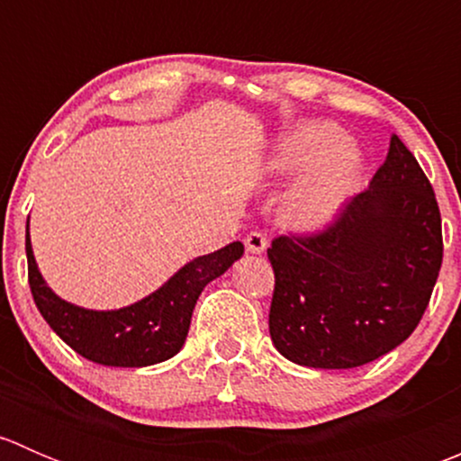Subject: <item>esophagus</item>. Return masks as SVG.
Returning a JSON list of instances; mask_svg holds the SVG:
<instances>
[{
  "mask_svg": "<svg viewBox=\"0 0 461 461\" xmlns=\"http://www.w3.org/2000/svg\"><path fill=\"white\" fill-rule=\"evenodd\" d=\"M245 249L249 254H263L267 249V239H265L263 231H249L245 236Z\"/></svg>",
  "mask_w": 461,
  "mask_h": 461,
  "instance_id": "34e87169",
  "label": "esophagus"
}]
</instances>
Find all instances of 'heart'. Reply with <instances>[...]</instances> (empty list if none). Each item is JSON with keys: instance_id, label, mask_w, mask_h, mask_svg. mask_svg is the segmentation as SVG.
Returning <instances> with one entry per match:
<instances>
[{"instance_id": "1", "label": "heart", "mask_w": 461, "mask_h": 461, "mask_svg": "<svg viewBox=\"0 0 461 461\" xmlns=\"http://www.w3.org/2000/svg\"><path fill=\"white\" fill-rule=\"evenodd\" d=\"M337 124L303 122L278 138L267 158L276 176L303 174L283 201V221L301 231L330 225L350 201L364 160Z\"/></svg>"}]
</instances>
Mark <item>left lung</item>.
Listing matches in <instances>:
<instances>
[{
    "instance_id": "left-lung-1",
    "label": "left lung",
    "mask_w": 461,
    "mask_h": 461,
    "mask_svg": "<svg viewBox=\"0 0 461 461\" xmlns=\"http://www.w3.org/2000/svg\"><path fill=\"white\" fill-rule=\"evenodd\" d=\"M441 254L435 192L393 136L370 187L328 230L272 240L274 348L308 368L346 370L379 359L424 317Z\"/></svg>"
}]
</instances>
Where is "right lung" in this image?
Listing matches in <instances>:
<instances>
[{
	"label": "right lung",
	"mask_w": 461,
	"mask_h": 461,
	"mask_svg": "<svg viewBox=\"0 0 461 461\" xmlns=\"http://www.w3.org/2000/svg\"><path fill=\"white\" fill-rule=\"evenodd\" d=\"M243 243L189 260L169 281L136 303L120 310H86L59 299L37 269L26 225L29 283L46 323L77 355L100 366L144 368L178 355L187 339L192 312L203 287L243 257Z\"/></svg>",
	"instance_id": "obj_1"
}]
</instances>
